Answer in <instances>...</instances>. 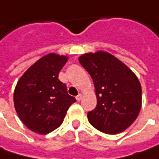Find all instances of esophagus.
<instances>
[{"label":"esophagus","mask_w":159,"mask_h":159,"mask_svg":"<svg viewBox=\"0 0 159 159\" xmlns=\"http://www.w3.org/2000/svg\"><path fill=\"white\" fill-rule=\"evenodd\" d=\"M81 99H82V95H81V94H79V95L76 96V100L78 102H80Z\"/></svg>","instance_id":"obj_1"}]
</instances>
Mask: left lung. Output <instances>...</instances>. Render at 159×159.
I'll use <instances>...</instances> for the list:
<instances>
[{
    "mask_svg": "<svg viewBox=\"0 0 159 159\" xmlns=\"http://www.w3.org/2000/svg\"><path fill=\"white\" fill-rule=\"evenodd\" d=\"M79 61L92 78L97 98L96 107L88 113L89 123L108 134L125 131L142 107L137 77L118 58L103 51L84 54Z\"/></svg>",
    "mask_w": 159,
    "mask_h": 159,
    "instance_id": "1",
    "label": "left lung"
}]
</instances>
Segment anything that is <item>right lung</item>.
<instances>
[{
    "label": "right lung",
    "mask_w": 159,
    "mask_h": 159,
    "mask_svg": "<svg viewBox=\"0 0 159 159\" xmlns=\"http://www.w3.org/2000/svg\"><path fill=\"white\" fill-rule=\"evenodd\" d=\"M64 56L48 54L39 59L19 79L14 92L16 111L30 130L47 134L59 127L69 107L76 102L67 93L58 74Z\"/></svg>",
    "instance_id": "obj_1"
}]
</instances>
